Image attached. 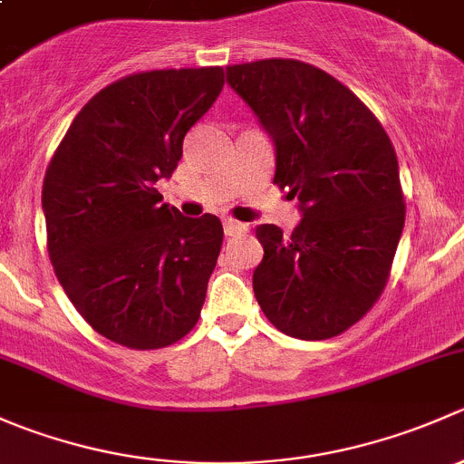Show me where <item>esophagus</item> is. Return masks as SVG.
Wrapping results in <instances>:
<instances>
[{
    "label": "esophagus",
    "instance_id": "esophagus-1",
    "mask_svg": "<svg viewBox=\"0 0 464 464\" xmlns=\"http://www.w3.org/2000/svg\"><path fill=\"white\" fill-rule=\"evenodd\" d=\"M246 231V224L237 222V219H224V233L227 236H236V233Z\"/></svg>",
    "mask_w": 464,
    "mask_h": 464
}]
</instances>
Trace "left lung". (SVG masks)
<instances>
[{"label": "left lung", "instance_id": "8db88e82", "mask_svg": "<svg viewBox=\"0 0 464 464\" xmlns=\"http://www.w3.org/2000/svg\"><path fill=\"white\" fill-rule=\"evenodd\" d=\"M227 81L274 139V184L303 210L289 237L276 224L256 228L258 305L287 336L332 339L371 312L391 276L406 215L395 148L377 116L314 64H228Z\"/></svg>", "mask_w": 464, "mask_h": 464}]
</instances>
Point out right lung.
I'll return each instance as SVG.
<instances>
[{"mask_svg": "<svg viewBox=\"0 0 464 464\" xmlns=\"http://www.w3.org/2000/svg\"><path fill=\"white\" fill-rule=\"evenodd\" d=\"M222 67L154 69L111 82L76 114L42 184L46 249L98 334L132 350L184 339L202 312L224 228L184 218L154 188L218 101Z\"/></svg>", "mask_w": 464, "mask_h": 464, "instance_id": "obj_1", "label": "right lung"}]
</instances>
